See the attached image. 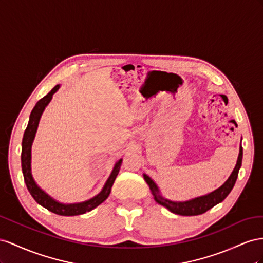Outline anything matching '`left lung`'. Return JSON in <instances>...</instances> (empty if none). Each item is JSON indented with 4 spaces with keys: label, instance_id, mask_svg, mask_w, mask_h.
Wrapping results in <instances>:
<instances>
[{
    "label": "left lung",
    "instance_id": "left-lung-1",
    "mask_svg": "<svg viewBox=\"0 0 263 263\" xmlns=\"http://www.w3.org/2000/svg\"><path fill=\"white\" fill-rule=\"evenodd\" d=\"M242 140V139H241ZM241 163H242V146L240 144L239 147V155L237 159L236 166L234 171L231 172L230 176L228 179L224 182L218 189L208 193L206 195H202V196L195 197L189 200H184V201H177V200H172L166 197H164L161 194V191L159 189V186L155 184L153 179L147 176L146 174H143V177L145 179L146 184L148 185L149 190H151V193L154 197V200L162 206H164L171 213L176 214V215H181V216H196L204 214L209 209L216 206L217 204H219L224 198H226L231 190L234 189L235 183L237 181L239 170L241 167Z\"/></svg>",
    "mask_w": 263,
    "mask_h": 263
}]
</instances>
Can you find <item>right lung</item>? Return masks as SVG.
Masks as SVG:
<instances>
[{
    "mask_svg": "<svg viewBox=\"0 0 263 263\" xmlns=\"http://www.w3.org/2000/svg\"><path fill=\"white\" fill-rule=\"evenodd\" d=\"M61 88V85H56L52 88L50 91L42 98L39 102L35 104L34 109L31 112V116H29V121L27 124L26 130L24 132L23 141H22V155H21V161H22V171H23V176L24 181L27 186L28 192L31 193L33 198L36 200L37 204H40L44 208L48 209L49 212L61 215V216H77L86 214L90 211H92L97 206H99L101 202H103L108 198L111 192V187L114 185L116 177L119 174L120 167H121L122 159H120L116 162L114 170H112L110 176L108 177L106 184L102 187V190L99 194H97L96 196L90 198L85 201L80 202H73V204H65V202H61L52 198L50 195H48L44 190L37 185L35 179L32 174V145L37 132V127L40 124V120L43 115V112L48 106V103L52 99V96L57 90Z\"/></svg>",
    "mask_w": 263,
    "mask_h": 263,
    "instance_id": "add662e5",
    "label": "right lung"
}]
</instances>
